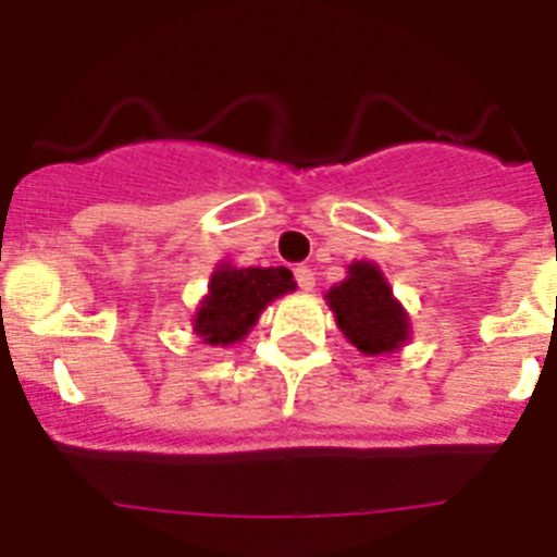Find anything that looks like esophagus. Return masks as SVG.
Returning <instances> with one entry per match:
<instances>
[{"mask_svg":"<svg viewBox=\"0 0 557 557\" xmlns=\"http://www.w3.org/2000/svg\"><path fill=\"white\" fill-rule=\"evenodd\" d=\"M295 282H298V287H301L304 293H309V289H314V273H312V268H307V264H301V268H295Z\"/></svg>","mask_w":557,"mask_h":557,"instance_id":"obj_1","label":"esophagus"}]
</instances>
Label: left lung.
I'll list each match as a JSON object with an SVG mask.
<instances>
[{
    "label": "left lung",
    "instance_id": "left-lung-1",
    "mask_svg": "<svg viewBox=\"0 0 557 557\" xmlns=\"http://www.w3.org/2000/svg\"><path fill=\"white\" fill-rule=\"evenodd\" d=\"M337 329L366 357L396 354L407 346L410 314L401 307L385 273L373 262H351L348 275L326 295Z\"/></svg>",
    "mask_w": 557,
    "mask_h": 557
}]
</instances>
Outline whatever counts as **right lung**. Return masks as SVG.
Returning a JSON list of instances; mask_svg holds the SVG:
<instances>
[{
	"mask_svg": "<svg viewBox=\"0 0 557 557\" xmlns=\"http://www.w3.org/2000/svg\"><path fill=\"white\" fill-rule=\"evenodd\" d=\"M295 278L287 268H234L220 262L211 270L209 293L191 314V332L206 346H234L250 334L259 314L282 295L293 293Z\"/></svg>",
	"mask_w": 557,
	"mask_h": 557,
	"instance_id": "add662e5",
	"label": "right lung"
}]
</instances>
